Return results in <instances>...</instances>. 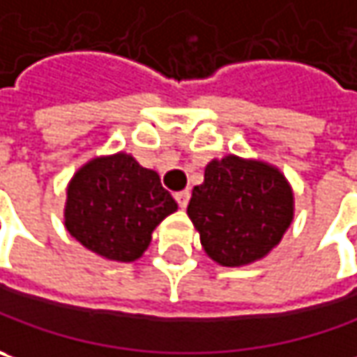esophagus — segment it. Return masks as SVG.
Returning <instances> with one entry per match:
<instances>
[{
    "instance_id": "1",
    "label": "esophagus",
    "mask_w": 357,
    "mask_h": 357,
    "mask_svg": "<svg viewBox=\"0 0 357 357\" xmlns=\"http://www.w3.org/2000/svg\"><path fill=\"white\" fill-rule=\"evenodd\" d=\"M190 192L188 190H183V192H178L176 194V199H178L179 208H188V204H190Z\"/></svg>"
}]
</instances>
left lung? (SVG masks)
<instances>
[{
    "mask_svg": "<svg viewBox=\"0 0 357 357\" xmlns=\"http://www.w3.org/2000/svg\"><path fill=\"white\" fill-rule=\"evenodd\" d=\"M188 215L213 261L236 268L268 256L294 218V194L268 163L225 155L208 163Z\"/></svg>",
    "mask_w": 357,
    "mask_h": 357,
    "instance_id": "1",
    "label": "left lung"
}]
</instances>
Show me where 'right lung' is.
I'll list each match as a JSON object with an SVG mask.
<instances>
[{"label": "right lung", "instance_id": "right-lung-1", "mask_svg": "<svg viewBox=\"0 0 357 357\" xmlns=\"http://www.w3.org/2000/svg\"><path fill=\"white\" fill-rule=\"evenodd\" d=\"M178 209L160 176L128 153L87 162L68 185L66 227L84 248L114 261L148 250L163 218Z\"/></svg>", "mask_w": 357, "mask_h": 357}]
</instances>
